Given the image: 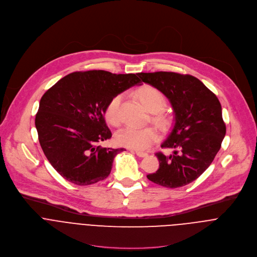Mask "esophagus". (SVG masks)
I'll list each match as a JSON object with an SVG mask.
<instances>
[{
	"instance_id": "34e87169",
	"label": "esophagus",
	"mask_w": 257,
	"mask_h": 257,
	"mask_svg": "<svg viewBox=\"0 0 257 257\" xmlns=\"http://www.w3.org/2000/svg\"><path fill=\"white\" fill-rule=\"evenodd\" d=\"M135 153H136V155H137L138 157H140V158H144V157L148 156V154H147V153H144V152H140V151H136Z\"/></svg>"
}]
</instances>
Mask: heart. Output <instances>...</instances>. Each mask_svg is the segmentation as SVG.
Segmentation results:
<instances>
[{
  "mask_svg": "<svg viewBox=\"0 0 257 257\" xmlns=\"http://www.w3.org/2000/svg\"><path fill=\"white\" fill-rule=\"evenodd\" d=\"M137 96L146 109L150 112H157L161 110L166 104V98L164 94L156 87L152 85H144L137 91ZM122 100L121 94H115L108 101L104 115L105 119L111 125H118L120 122V104ZM154 119L159 123H164L166 117L157 113L154 116ZM159 139L158 132L154 127H145V128H136V127H125L121 130L115 137L117 145L125 147L132 150L143 151L150 148L154 143Z\"/></svg>",
  "mask_w": 257,
  "mask_h": 257,
  "instance_id": "b5f03b06",
  "label": "heart"
}]
</instances>
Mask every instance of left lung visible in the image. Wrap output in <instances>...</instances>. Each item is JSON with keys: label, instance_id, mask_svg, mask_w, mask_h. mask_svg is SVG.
I'll use <instances>...</instances> for the list:
<instances>
[{"label": "left lung", "instance_id": "1", "mask_svg": "<svg viewBox=\"0 0 257 257\" xmlns=\"http://www.w3.org/2000/svg\"><path fill=\"white\" fill-rule=\"evenodd\" d=\"M138 75L166 95L175 113L173 126L161 145L173 153H157L160 167L147 177L167 188L188 185L208 169L221 148L226 125L220 101L203 82L189 74L159 71Z\"/></svg>", "mask_w": 257, "mask_h": 257}]
</instances>
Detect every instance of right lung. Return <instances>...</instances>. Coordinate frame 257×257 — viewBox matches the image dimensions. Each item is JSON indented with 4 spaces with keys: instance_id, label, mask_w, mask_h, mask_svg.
I'll return each instance as SVG.
<instances>
[{
    "instance_id": "1",
    "label": "right lung",
    "mask_w": 257,
    "mask_h": 257,
    "mask_svg": "<svg viewBox=\"0 0 257 257\" xmlns=\"http://www.w3.org/2000/svg\"><path fill=\"white\" fill-rule=\"evenodd\" d=\"M138 76L104 70L72 72L43 94L35 117L39 143L65 180L87 186L108 177L114 157L124 150L98 145L111 138L104 110L112 96L141 83Z\"/></svg>"
}]
</instances>
